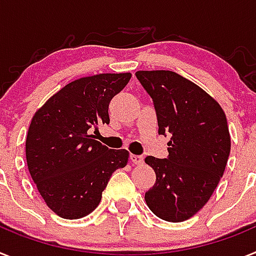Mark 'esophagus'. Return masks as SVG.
Wrapping results in <instances>:
<instances>
[{"mask_svg":"<svg viewBox=\"0 0 256 256\" xmlns=\"http://www.w3.org/2000/svg\"><path fill=\"white\" fill-rule=\"evenodd\" d=\"M130 160H132L133 164H136V166H140V164H142V163H144L142 155L132 154V155H130Z\"/></svg>","mask_w":256,"mask_h":256,"instance_id":"34e87169","label":"esophagus"}]
</instances>
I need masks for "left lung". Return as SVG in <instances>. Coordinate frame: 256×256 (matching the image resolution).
<instances>
[{"label":"left lung","instance_id":"8db88e82","mask_svg":"<svg viewBox=\"0 0 256 256\" xmlns=\"http://www.w3.org/2000/svg\"><path fill=\"white\" fill-rule=\"evenodd\" d=\"M136 76L152 98L159 134L171 137L167 158H145L156 174L146 204L166 222H185L208 202L224 174L230 152L226 114L176 72L137 71Z\"/></svg>","mask_w":256,"mask_h":256}]
</instances>
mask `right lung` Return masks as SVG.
Wrapping results in <instances>:
<instances>
[{
    "instance_id": "obj_1",
    "label": "right lung",
    "mask_w": 256,
    "mask_h": 256,
    "mask_svg": "<svg viewBox=\"0 0 256 256\" xmlns=\"http://www.w3.org/2000/svg\"><path fill=\"white\" fill-rule=\"evenodd\" d=\"M132 74H100L63 86L34 112L26 140L28 171L46 206L63 219H80L100 204L111 174L130 152L93 140L108 124V104Z\"/></svg>"
}]
</instances>
